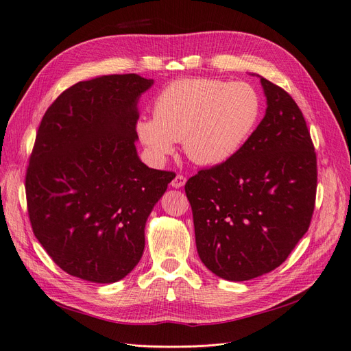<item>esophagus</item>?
Wrapping results in <instances>:
<instances>
[{"label":"esophagus","instance_id":"esophagus-1","mask_svg":"<svg viewBox=\"0 0 351 351\" xmlns=\"http://www.w3.org/2000/svg\"><path fill=\"white\" fill-rule=\"evenodd\" d=\"M184 184H186V177H184L183 174H177V176L173 178V182H171V186L176 187V189L183 187Z\"/></svg>","mask_w":351,"mask_h":351}]
</instances>
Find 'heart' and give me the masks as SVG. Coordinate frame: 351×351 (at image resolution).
Wrapping results in <instances>:
<instances>
[{
	"instance_id": "obj_1",
	"label": "heart",
	"mask_w": 351,
	"mask_h": 351,
	"mask_svg": "<svg viewBox=\"0 0 351 351\" xmlns=\"http://www.w3.org/2000/svg\"><path fill=\"white\" fill-rule=\"evenodd\" d=\"M261 114V95L246 82L178 79L156 95L154 119H141L136 132L155 161L165 159L182 141L190 161L210 167L241 149Z\"/></svg>"
}]
</instances>
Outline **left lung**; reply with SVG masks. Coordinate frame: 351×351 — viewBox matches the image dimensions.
Masks as SVG:
<instances>
[{"label":"left lung","instance_id":"obj_1","mask_svg":"<svg viewBox=\"0 0 351 351\" xmlns=\"http://www.w3.org/2000/svg\"><path fill=\"white\" fill-rule=\"evenodd\" d=\"M267 114L228 161L187 180L200 261L218 277L247 281L274 271L309 230L316 152L289 92L261 77Z\"/></svg>","mask_w":351,"mask_h":351}]
</instances>
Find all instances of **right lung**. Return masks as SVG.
Instances as JSON below:
<instances>
[{"instance_id": "right-lung-1", "label": "right lung", "mask_w": 351, "mask_h": 351, "mask_svg": "<svg viewBox=\"0 0 351 351\" xmlns=\"http://www.w3.org/2000/svg\"><path fill=\"white\" fill-rule=\"evenodd\" d=\"M137 74L79 82L42 117L25 189L35 237L58 267L86 281L124 278L145 249V224L176 177L136 152Z\"/></svg>"}]
</instances>
